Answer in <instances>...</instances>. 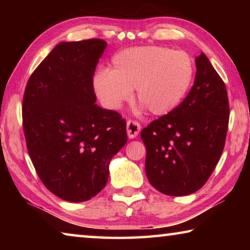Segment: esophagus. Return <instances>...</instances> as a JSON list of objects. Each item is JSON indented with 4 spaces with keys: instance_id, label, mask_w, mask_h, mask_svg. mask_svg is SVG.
<instances>
[{
    "instance_id": "obj_1",
    "label": "esophagus",
    "mask_w": 250,
    "mask_h": 250,
    "mask_svg": "<svg viewBox=\"0 0 250 250\" xmlns=\"http://www.w3.org/2000/svg\"><path fill=\"white\" fill-rule=\"evenodd\" d=\"M141 125L137 120L130 119L126 121V133L130 139H134L140 132Z\"/></svg>"
}]
</instances>
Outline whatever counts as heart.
I'll return each mask as SVG.
<instances>
[{"label":"heart","mask_w":250,"mask_h":250,"mask_svg":"<svg viewBox=\"0 0 250 250\" xmlns=\"http://www.w3.org/2000/svg\"><path fill=\"white\" fill-rule=\"evenodd\" d=\"M195 67L188 53L164 46H139L117 53L109 70L94 77L97 96L109 109L137 99L155 116H166L179 107L191 87Z\"/></svg>","instance_id":"heart-1"}]
</instances>
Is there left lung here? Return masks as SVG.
<instances>
[{
	"label": "left lung",
	"mask_w": 250,
	"mask_h": 250,
	"mask_svg": "<svg viewBox=\"0 0 250 250\" xmlns=\"http://www.w3.org/2000/svg\"><path fill=\"white\" fill-rule=\"evenodd\" d=\"M195 64V80L185 99L141 131L147 180L171 196L198 191L225 146L229 121L226 86L204 53Z\"/></svg>",
	"instance_id": "left-lung-1"
}]
</instances>
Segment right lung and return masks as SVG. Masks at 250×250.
<instances>
[{"mask_svg":"<svg viewBox=\"0 0 250 250\" xmlns=\"http://www.w3.org/2000/svg\"><path fill=\"white\" fill-rule=\"evenodd\" d=\"M99 39L59 43L33 71L22 116L27 151L46 188L84 202L104 188L112 156L125 145V120L96 104Z\"/></svg>","mask_w":250,"mask_h":250,"instance_id":"obj_1","label":"right lung"}]
</instances>
